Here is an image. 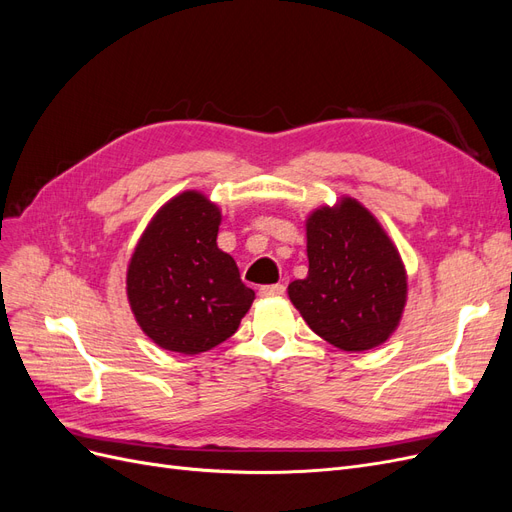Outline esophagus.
Returning a JSON list of instances; mask_svg holds the SVG:
<instances>
[{"label": "esophagus", "mask_w": 512, "mask_h": 512, "mask_svg": "<svg viewBox=\"0 0 512 512\" xmlns=\"http://www.w3.org/2000/svg\"><path fill=\"white\" fill-rule=\"evenodd\" d=\"M284 292H286L284 284H269L260 288V297H280Z\"/></svg>", "instance_id": "1"}]
</instances>
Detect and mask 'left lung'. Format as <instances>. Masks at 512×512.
<instances>
[{
	"label": "left lung",
	"instance_id": "8db88e82",
	"mask_svg": "<svg viewBox=\"0 0 512 512\" xmlns=\"http://www.w3.org/2000/svg\"><path fill=\"white\" fill-rule=\"evenodd\" d=\"M309 271L288 297L316 335L339 350H371L393 335L408 299L397 247L359 200L344 196L305 220Z\"/></svg>",
	"mask_w": 512,
	"mask_h": 512
}]
</instances>
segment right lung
I'll use <instances>...</instances> for the list:
<instances>
[{
    "mask_svg": "<svg viewBox=\"0 0 512 512\" xmlns=\"http://www.w3.org/2000/svg\"><path fill=\"white\" fill-rule=\"evenodd\" d=\"M220 207L196 190L153 215L128 265L126 290L143 333L160 348L200 354L239 329L254 290L218 247Z\"/></svg>",
    "mask_w": 512,
    "mask_h": 512,
    "instance_id": "right-lung-1",
    "label": "right lung"
}]
</instances>
